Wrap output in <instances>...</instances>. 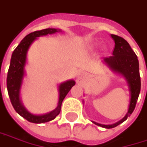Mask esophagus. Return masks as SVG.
<instances>
[{
  "label": "esophagus",
  "instance_id": "1",
  "mask_svg": "<svg viewBox=\"0 0 147 147\" xmlns=\"http://www.w3.org/2000/svg\"><path fill=\"white\" fill-rule=\"evenodd\" d=\"M87 77V74L84 71H81L80 73L77 75V77H76V81L78 82H82V81H84L86 78Z\"/></svg>",
  "mask_w": 147,
  "mask_h": 147
}]
</instances>
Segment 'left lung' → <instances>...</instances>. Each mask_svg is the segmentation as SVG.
Listing matches in <instances>:
<instances>
[{
	"instance_id": "1",
	"label": "left lung",
	"mask_w": 147,
	"mask_h": 147,
	"mask_svg": "<svg viewBox=\"0 0 147 147\" xmlns=\"http://www.w3.org/2000/svg\"><path fill=\"white\" fill-rule=\"evenodd\" d=\"M111 37L114 40L115 45L113 51V55L103 59V62L114 72L122 75L128 82L130 92V101L125 116L113 125H102L92 121L95 125L103 127L106 129H111L118 126L128 117L133 113L136 102L138 99L140 92V76L139 71V61L136 55L129 46V43L123 38L111 34Z\"/></svg>"
}]
</instances>
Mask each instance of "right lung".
I'll return each instance as SVG.
<instances>
[{"mask_svg":"<svg viewBox=\"0 0 147 147\" xmlns=\"http://www.w3.org/2000/svg\"><path fill=\"white\" fill-rule=\"evenodd\" d=\"M57 32H60V29L46 28V29L35 31L31 34H28L21 41L18 47L14 49L11 55V63H10L7 78L8 95L16 112L31 123L41 124V123L49 122L55 119V117L60 113L61 104L64 98H65L67 93L70 92L71 87L76 84L74 80H69L61 83L59 86L60 96H59V102H58L57 107L53 111L45 113V114H42V115L32 114L24 108V106L21 102L20 89L22 83V79L24 76V67L26 65L27 53H28L29 47L37 38L40 36H45L47 34H55Z\"/></svg>","mask_w":147,"mask_h":147,"instance_id":"1","label":"right lung"}]
</instances>
